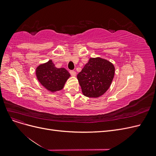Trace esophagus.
Listing matches in <instances>:
<instances>
[{
    "label": "esophagus",
    "mask_w": 156,
    "mask_h": 156,
    "mask_svg": "<svg viewBox=\"0 0 156 156\" xmlns=\"http://www.w3.org/2000/svg\"><path fill=\"white\" fill-rule=\"evenodd\" d=\"M69 73L71 75H72V76H75V75H76V72H75L74 70H70Z\"/></svg>",
    "instance_id": "1"
}]
</instances>
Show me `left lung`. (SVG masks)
<instances>
[{"label":"left lung","instance_id":"8db88e82","mask_svg":"<svg viewBox=\"0 0 156 156\" xmlns=\"http://www.w3.org/2000/svg\"><path fill=\"white\" fill-rule=\"evenodd\" d=\"M114 75L112 63L101 58H91L77 77L84 95L98 98L109 88Z\"/></svg>","mask_w":156,"mask_h":156}]
</instances>
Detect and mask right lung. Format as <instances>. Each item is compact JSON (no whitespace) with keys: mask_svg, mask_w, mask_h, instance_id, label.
Listing matches in <instances>:
<instances>
[{"mask_svg":"<svg viewBox=\"0 0 156 156\" xmlns=\"http://www.w3.org/2000/svg\"><path fill=\"white\" fill-rule=\"evenodd\" d=\"M36 76L40 83L51 92L62 89L70 74L63 68H56L52 60L39 66L36 69Z\"/></svg>","mask_w":156,"mask_h":156,"instance_id":"add662e5","label":"right lung"}]
</instances>
